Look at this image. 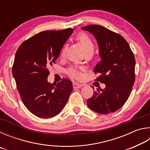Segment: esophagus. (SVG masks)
<instances>
[{
	"mask_svg": "<svg viewBox=\"0 0 150 150\" xmlns=\"http://www.w3.org/2000/svg\"><path fill=\"white\" fill-rule=\"evenodd\" d=\"M73 87H74L75 88H81V87H82V85L81 84H79V83H73Z\"/></svg>",
	"mask_w": 150,
	"mask_h": 150,
	"instance_id": "obj_1",
	"label": "esophagus"
}]
</instances>
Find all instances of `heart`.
<instances>
[{
    "label": "heart",
    "mask_w": 150,
    "mask_h": 150,
    "mask_svg": "<svg viewBox=\"0 0 150 150\" xmlns=\"http://www.w3.org/2000/svg\"><path fill=\"white\" fill-rule=\"evenodd\" d=\"M76 40L81 45V46L83 47L85 52L87 50L94 49V44L92 40H91L89 36L87 34H86L85 33H80V34H79L77 35V37H76ZM66 50H67V47H63L62 53H61V57L63 58L65 57ZM67 73L71 76H72V77L75 78H79L81 77V73L78 71L77 67H71L69 68L67 70Z\"/></svg>",
    "instance_id": "heart-1"
}]
</instances>
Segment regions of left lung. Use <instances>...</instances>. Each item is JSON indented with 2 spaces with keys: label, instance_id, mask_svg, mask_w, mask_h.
I'll return each instance as SVG.
<instances>
[{
  "label": "left lung",
  "instance_id": "obj_1",
  "mask_svg": "<svg viewBox=\"0 0 150 150\" xmlns=\"http://www.w3.org/2000/svg\"><path fill=\"white\" fill-rule=\"evenodd\" d=\"M81 29L94 35L101 61L94 69L100 75L96 81L106 87L94 91L87 103L91 110L107 115L120 109L130 96L135 81L136 61L133 52L121 35L100 25H88Z\"/></svg>",
  "mask_w": 150,
  "mask_h": 150
}]
</instances>
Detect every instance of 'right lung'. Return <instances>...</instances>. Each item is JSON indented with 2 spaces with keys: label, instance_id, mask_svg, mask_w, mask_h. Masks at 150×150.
Returning a JSON list of instances; mask_svg holds the SVG:
<instances>
[{
  "label": "right lung",
  "instance_id": "add662e5",
  "mask_svg": "<svg viewBox=\"0 0 150 150\" xmlns=\"http://www.w3.org/2000/svg\"><path fill=\"white\" fill-rule=\"evenodd\" d=\"M73 32L67 28L40 32L22 43L15 55L12 75L22 103L40 118L58 115L73 90L72 82L67 79L55 85L47 81L48 68L55 63Z\"/></svg>",
  "mask_w": 150,
  "mask_h": 150
}]
</instances>
